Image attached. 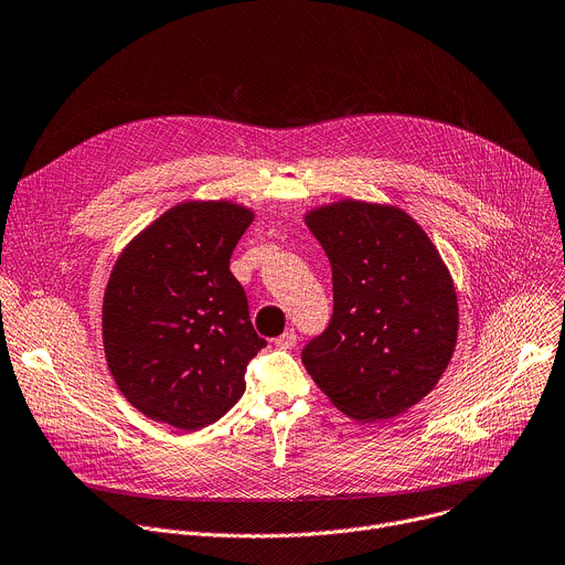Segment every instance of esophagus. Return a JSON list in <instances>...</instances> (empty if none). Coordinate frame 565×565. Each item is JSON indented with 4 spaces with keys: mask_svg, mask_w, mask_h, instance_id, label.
Returning a JSON list of instances; mask_svg holds the SVG:
<instances>
[{
    "mask_svg": "<svg viewBox=\"0 0 565 565\" xmlns=\"http://www.w3.org/2000/svg\"><path fill=\"white\" fill-rule=\"evenodd\" d=\"M276 345H278V349H282V351L294 349V345H296V332H294V330L282 332V334L276 339Z\"/></svg>",
    "mask_w": 565,
    "mask_h": 565,
    "instance_id": "obj_1",
    "label": "esophagus"
}]
</instances>
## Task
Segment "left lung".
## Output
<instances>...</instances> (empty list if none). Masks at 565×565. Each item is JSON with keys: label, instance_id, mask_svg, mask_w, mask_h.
Here are the masks:
<instances>
[{"label": "left lung", "instance_id": "obj_1", "mask_svg": "<svg viewBox=\"0 0 565 565\" xmlns=\"http://www.w3.org/2000/svg\"><path fill=\"white\" fill-rule=\"evenodd\" d=\"M306 224L332 267V317L300 353L321 392L358 420L427 396L457 343V294L439 250L394 205L341 201Z\"/></svg>", "mask_w": 565, "mask_h": 565}]
</instances>
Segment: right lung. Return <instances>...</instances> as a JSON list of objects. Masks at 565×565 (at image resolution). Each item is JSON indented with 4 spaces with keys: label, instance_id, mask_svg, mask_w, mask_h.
<instances>
[{
    "label": "right lung",
    "instance_id": "right-lung-1",
    "mask_svg": "<svg viewBox=\"0 0 565 565\" xmlns=\"http://www.w3.org/2000/svg\"><path fill=\"white\" fill-rule=\"evenodd\" d=\"M253 214L228 201L167 210L124 248L104 296V349L126 401L153 420L199 429L244 394L265 349L231 255Z\"/></svg>",
    "mask_w": 565,
    "mask_h": 565
}]
</instances>
